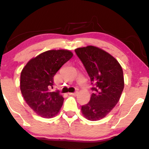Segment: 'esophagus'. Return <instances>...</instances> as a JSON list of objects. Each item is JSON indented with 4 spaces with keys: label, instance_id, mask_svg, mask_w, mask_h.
I'll return each instance as SVG.
<instances>
[{
    "label": "esophagus",
    "instance_id": "1",
    "mask_svg": "<svg viewBox=\"0 0 149 149\" xmlns=\"http://www.w3.org/2000/svg\"><path fill=\"white\" fill-rule=\"evenodd\" d=\"M68 94L70 95H76L78 94V92H75V93H68Z\"/></svg>",
    "mask_w": 149,
    "mask_h": 149
}]
</instances>
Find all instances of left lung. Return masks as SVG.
<instances>
[{
    "mask_svg": "<svg viewBox=\"0 0 149 149\" xmlns=\"http://www.w3.org/2000/svg\"><path fill=\"white\" fill-rule=\"evenodd\" d=\"M91 79L93 93L90 101L81 106L89 120L106 117L119 101L124 88L123 69L118 61L101 48L88 46L75 49Z\"/></svg>",
    "mask_w": 149,
    "mask_h": 149,
    "instance_id": "8db88e82",
    "label": "left lung"
}]
</instances>
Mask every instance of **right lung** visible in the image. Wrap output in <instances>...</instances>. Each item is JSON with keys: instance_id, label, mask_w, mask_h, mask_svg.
Returning a JSON list of instances; mask_svg holds the SVG:
<instances>
[{"instance_id": "add662e5", "label": "right lung", "mask_w": 149, "mask_h": 149, "mask_svg": "<svg viewBox=\"0 0 149 149\" xmlns=\"http://www.w3.org/2000/svg\"><path fill=\"white\" fill-rule=\"evenodd\" d=\"M73 56L68 50H49L31 58L22 70L21 93L29 107L40 116L53 118L60 111L63 97L51 89L56 73Z\"/></svg>"}]
</instances>
